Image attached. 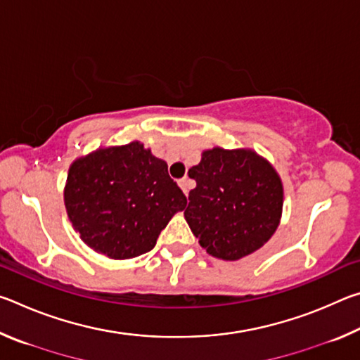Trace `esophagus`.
<instances>
[{
    "label": "esophagus",
    "instance_id": "34e87169",
    "mask_svg": "<svg viewBox=\"0 0 360 360\" xmlns=\"http://www.w3.org/2000/svg\"><path fill=\"white\" fill-rule=\"evenodd\" d=\"M178 184H179V187L182 188V192H184V193L187 195V193H188V188H191V181H188V178L179 179Z\"/></svg>",
    "mask_w": 360,
    "mask_h": 360
}]
</instances>
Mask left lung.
Listing matches in <instances>:
<instances>
[{
	"label": "left lung",
	"mask_w": 360,
	"mask_h": 360,
	"mask_svg": "<svg viewBox=\"0 0 360 360\" xmlns=\"http://www.w3.org/2000/svg\"><path fill=\"white\" fill-rule=\"evenodd\" d=\"M186 221L212 257L236 260L257 251L275 233L283 184L275 168L252 150H205L188 169Z\"/></svg>",
	"instance_id": "obj_1"
}]
</instances>
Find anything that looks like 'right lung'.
Segmentation results:
<instances>
[{"mask_svg": "<svg viewBox=\"0 0 360 360\" xmlns=\"http://www.w3.org/2000/svg\"><path fill=\"white\" fill-rule=\"evenodd\" d=\"M65 205L85 245L122 260L154 249L187 200L169 178L167 162L135 141L98 149L72 163Z\"/></svg>", "mask_w": 360, "mask_h": 360, "instance_id": "1", "label": "right lung"}]
</instances>
